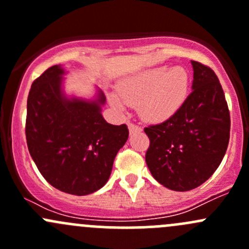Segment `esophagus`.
Here are the masks:
<instances>
[{
  "instance_id": "obj_1",
  "label": "esophagus",
  "mask_w": 249,
  "mask_h": 249,
  "mask_svg": "<svg viewBox=\"0 0 249 249\" xmlns=\"http://www.w3.org/2000/svg\"><path fill=\"white\" fill-rule=\"evenodd\" d=\"M129 130H130V134H134V132H140L142 129H141L139 125L129 122Z\"/></svg>"
}]
</instances>
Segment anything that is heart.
I'll return each mask as SVG.
<instances>
[{"label": "heart", "mask_w": 249, "mask_h": 249, "mask_svg": "<svg viewBox=\"0 0 249 249\" xmlns=\"http://www.w3.org/2000/svg\"><path fill=\"white\" fill-rule=\"evenodd\" d=\"M188 85V73L182 67H153L120 82L119 95L110 94V102L119 109H124L126 104L139 103L143 119L164 122L183 105Z\"/></svg>", "instance_id": "obj_1"}]
</instances>
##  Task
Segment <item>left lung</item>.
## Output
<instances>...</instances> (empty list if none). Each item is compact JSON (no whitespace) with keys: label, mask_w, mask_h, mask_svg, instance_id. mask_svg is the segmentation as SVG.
I'll list each match as a JSON object with an SVG mask.
<instances>
[{"label":"left lung","mask_w":249,"mask_h":249,"mask_svg":"<svg viewBox=\"0 0 249 249\" xmlns=\"http://www.w3.org/2000/svg\"><path fill=\"white\" fill-rule=\"evenodd\" d=\"M192 92L165 122L144 127L149 137L145 162L153 177L175 192H188L214 173L230 139V113L211 67L192 61Z\"/></svg>","instance_id":"left-lung-1"}]
</instances>
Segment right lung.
I'll list each match as a JSON object with an SVG mask.
<instances>
[{"label": "right lung", "mask_w": 249, "mask_h": 249, "mask_svg": "<svg viewBox=\"0 0 249 249\" xmlns=\"http://www.w3.org/2000/svg\"><path fill=\"white\" fill-rule=\"evenodd\" d=\"M64 73L55 65L32 83L25 134L30 154L47 182L83 196L106 184L129 129L104 119L102 92L96 101L67 99L61 91Z\"/></svg>", "instance_id": "right-lung-1"}]
</instances>
